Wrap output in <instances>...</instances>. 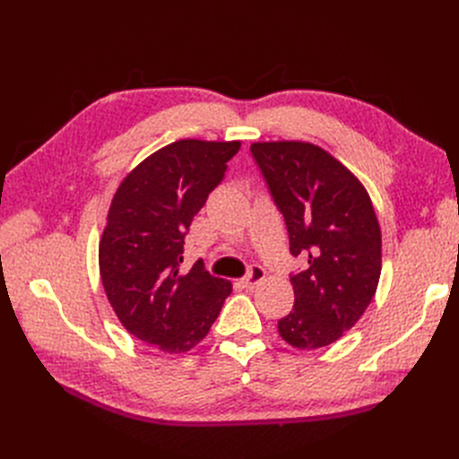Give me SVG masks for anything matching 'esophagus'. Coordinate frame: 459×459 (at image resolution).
Segmentation results:
<instances>
[{
  "instance_id": "1",
  "label": "esophagus",
  "mask_w": 459,
  "mask_h": 459,
  "mask_svg": "<svg viewBox=\"0 0 459 459\" xmlns=\"http://www.w3.org/2000/svg\"><path fill=\"white\" fill-rule=\"evenodd\" d=\"M264 277H266V272H264V268L253 264V266L248 268L247 275L241 280V283H243L245 289H255L256 285H260L264 281Z\"/></svg>"
}]
</instances>
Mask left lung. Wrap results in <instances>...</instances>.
<instances>
[{
  "label": "left lung",
  "mask_w": 459,
  "mask_h": 459,
  "mask_svg": "<svg viewBox=\"0 0 459 459\" xmlns=\"http://www.w3.org/2000/svg\"><path fill=\"white\" fill-rule=\"evenodd\" d=\"M251 155L285 220L290 255L308 258L289 273L295 307L277 331L295 349L327 346L362 317L379 283L381 230L369 195L312 143H253Z\"/></svg>",
  "instance_id": "1"
}]
</instances>
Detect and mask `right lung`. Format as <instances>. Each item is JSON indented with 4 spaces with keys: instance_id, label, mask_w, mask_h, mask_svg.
Returning <instances> with one entry per match:
<instances>
[{
    "instance_id": "obj_1",
    "label": "right lung",
    "mask_w": 459,
    "mask_h": 459,
    "mask_svg": "<svg viewBox=\"0 0 459 459\" xmlns=\"http://www.w3.org/2000/svg\"><path fill=\"white\" fill-rule=\"evenodd\" d=\"M239 142H174L134 169L110 204L100 272L110 307L134 337L179 354L216 322L231 283L195 262L179 272L195 214L224 182Z\"/></svg>"
}]
</instances>
